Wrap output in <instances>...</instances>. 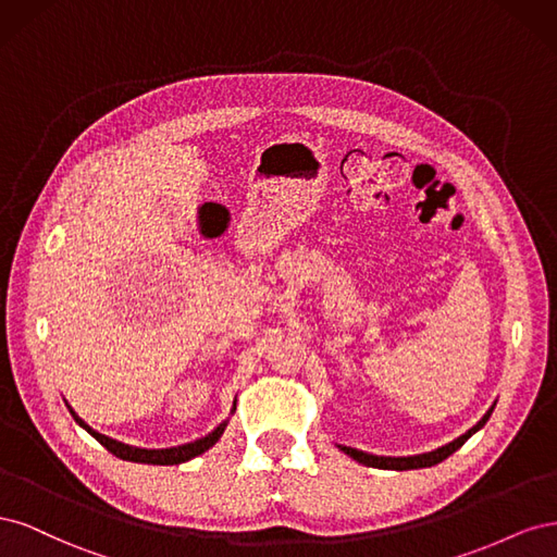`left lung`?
<instances>
[{"instance_id":"obj_1","label":"left lung","mask_w":557,"mask_h":557,"mask_svg":"<svg viewBox=\"0 0 557 557\" xmlns=\"http://www.w3.org/2000/svg\"><path fill=\"white\" fill-rule=\"evenodd\" d=\"M493 409H495V407H491V411H487L474 428L467 430L462 436H458V440L450 442V444H446V446H442V448H436V450H432V453L409 455V458H385V455H372V453H364V450L350 448V446H339V448H342L346 455H350L352 460H358V462H362V465H367V467H376V469H397V471H407V469L432 467V465H440L442 460H446L448 455L458 450V448L469 440L471 434L479 432V430L487 423V418H491Z\"/></svg>"}]
</instances>
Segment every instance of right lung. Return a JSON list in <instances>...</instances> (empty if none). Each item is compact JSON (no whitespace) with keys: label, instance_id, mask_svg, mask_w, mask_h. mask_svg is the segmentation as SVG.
<instances>
[{"label":"right lung","instance_id":"1","mask_svg":"<svg viewBox=\"0 0 557 557\" xmlns=\"http://www.w3.org/2000/svg\"><path fill=\"white\" fill-rule=\"evenodd\" d=\"M234 409H237V407H234ZM70 413L74 416V420L83 430L90 432L99 444H102L109 453L115 455V458L127 460V462H141V465H181V462H188V460L197 458V455L209 450L218 440H221L223 432H225V425H227V423H221L211 434L201 436V440H197L193 444H183V446H174V448H160V450H148V448L127 446L123 442L111 440V436H104V434L95 432L90 425L83 423V420L76 416V411L72 407H70Z\"/></svg>","mask_w":557,"mask_h":557}]
</instances>
